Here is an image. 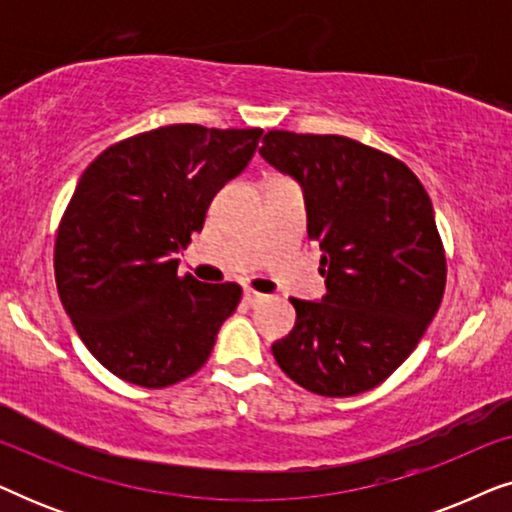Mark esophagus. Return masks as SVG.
I'll list each match as a JSON object with an SVG mask.
<instances>
[{"label":"esophagus","instance_id":"esophagus-1","mask_svg":"<svg viewBox=\"0 0 512 512\" xmlns=\"http://www.w3.org/2000/svg\"><path fill=\"white\" fill-rule=\"evenodd\" d=\"M263 300H265L263 293H258V291H254V289H244V303H247V305L256 307V305H261Z\"/></svg>","mask_w":512,"mask_h":512}]
</instances>
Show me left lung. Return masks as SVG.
I'll list each match as a JSON object with an SVG mask.
<instances>
[{
    "instance_id": "left-lung-1",
    "label": "left lung",
    "mask_w": 512,
    "mask_h": 512,
    "mask_svg": "<svg viewBox=\"0 0 512 512\" xmlns=\"http://www.w3.org/2000/svg\"><path fill=\"white\" fill-rule=\"evenodd\" d=\"M261 156L303 186L326 277L321 303L291 298L296 326L272 354L312 394H363L408 359L443 300L429 193L398 158L340 135L270 130Z\"/></svg>"
}]
</instances>
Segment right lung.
Masks as SVG:
<instances>
[{"instance_id": "add662e5", "label": "right lung", "mask_w": 512, "mask_h": 512, "mask_svg": "<svg viewBox=\"0 0 512 512\" xmlns=\"http://www.w3.org/2000/svg\"><path fill=\"white\" fill-rule=\"evenodd\" d=\"M261 128L165 125L111 144L81 174L55 237L62 307L109 373L144 389L205 366L240 284L179 275L216 191L254 156Z\"/></svg>"}]
</instances>
